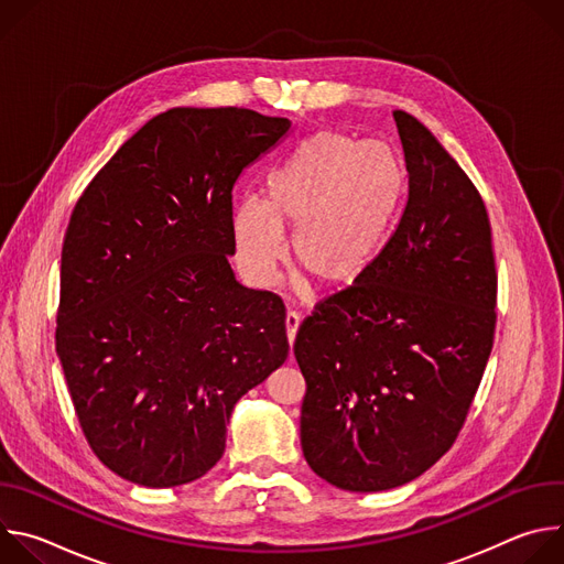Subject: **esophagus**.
<instances>
[{"mask_svg": "<svg viewBox=\"0 0 564 564\" xmlns=\"http://www.w3.org/2000/svg\"><path fill=\"white\" fill-rule=\"evenodd\" d=\"M299 324H301V316H299V312H294V310H288V314H285V335H288V341H290V346L294 344V339H296V330H299Z\"/></svg>", "mask_w": 564, "mask_h": 564, "instance_id": "1", "label": "esophagus"}]
</instances>
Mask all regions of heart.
Here are the masks:
<instances>
[{
  "instance_id": "b5f03b06",
  "label": "heart",
  "mask_w": 564,
  "mask_h": 564,
  "mask_svg": "<svg viewBox=\"0 0 564 564\" xmlns=\"http://www.w3.org/2000/svg\"><path fill=\"white\" fill-rule=\"evenodd\" d=\"M399 203L401 172L383 144L321 131L270 176L265 203L248 196L236 205L240 265L268 283L285 259L283 231H294V265L318 288H346L381 254Z\"/></svg>"
}]
</instances>
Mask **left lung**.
I'll return each instance as SVG.
<instances>
[{
    "instance_id": "1",
    "label": "left lung",
    "mask_w": 564,
    "mask_h": 564,
    "mask_svg": "<svg viewBox=\"0 0 564 564\" xmlns=\"http://www.w3.org/2000/svg\"><path fill=\"white\" fill-rule=\"evenodd\" d=\"M392 118L404 212L368 272L321 299L294 341L305 462L355 494L406 485L455 444L498 318L485 200L417 118Z\"/></svg>"
}]
</instances>
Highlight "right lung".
Segmentation results:
<instances>
[{
    "mask_svg": "<svg viewBox=\"0 0 564 564\" xmlns=\"http://www.w3.org/2000/svg\"><path fill=\"white\" fill-rule=\"evenodd\" d=\"M288 129L252 109H170L75 203L55 350L91 451L133 485L203 477L236 401L288 359L283 301L229 268L234 185Z\"/></svg>",
    "mask_w": 564,
    "mask_h": 564,
    "instance_id": "right-lung-1",
    "label": "right lung"
}]
</instances>
